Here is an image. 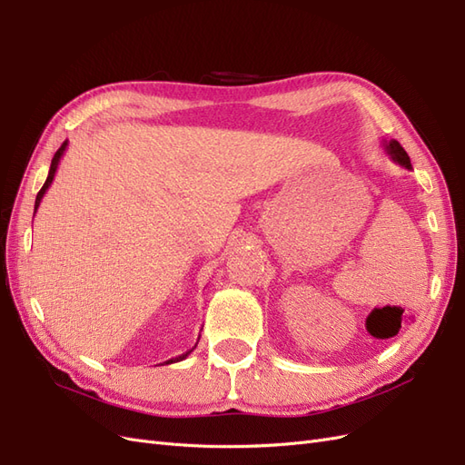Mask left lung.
<instances>
[{"mask_svg":"<svg viewBox=\"0 0 465 465\" xmlns=\"http://www.w3.org/2000/svg\"><path fill=\"white\" fill-rule=\"evenodd\" d=\"M382 145H384V151L388 153V157L393 161V163H398V164H401V166H405L407 171H411V161H410V154L405 153V149L396 142V139H390V142H382Z\"/></svg>","mask_w":465,"mask_h":465,"instance_id":"8db88e82","label":"left lung"}]
</instances>
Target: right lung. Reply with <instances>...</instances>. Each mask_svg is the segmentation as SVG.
I'll return each mask as SVG.
<instances>
[{"mask_svg": "<svg viewBox=\"0 0 465 465\" xmlns=\"http://www.w3.org/2000/svg\"><path fill=\"white\" fill-rule=\"evenodd\" d=\"M65 149H67V142H64L62 143V147L55 151V154H54V159H52V164H50V173H48V178H46V182H45V186L40 188V192L36 193V202H35V213H36V209H38V205H40V202H42V198H45V193H46V190L50 188V184H52V180H54V176H55V171H58V164H60V159L64 157V153H65ZM200 341V340H198ZM198 345V343H195ZM195 345L190 349V351H186V353H182V355H178V357H174V359H171V361H166V364H171V362H178V361H184L192 351L195 349Z\"/></svg>", "mask_w": 465, "mask_h": 465, "instance_id": "1", "label": "right lung"}]
</instances>
